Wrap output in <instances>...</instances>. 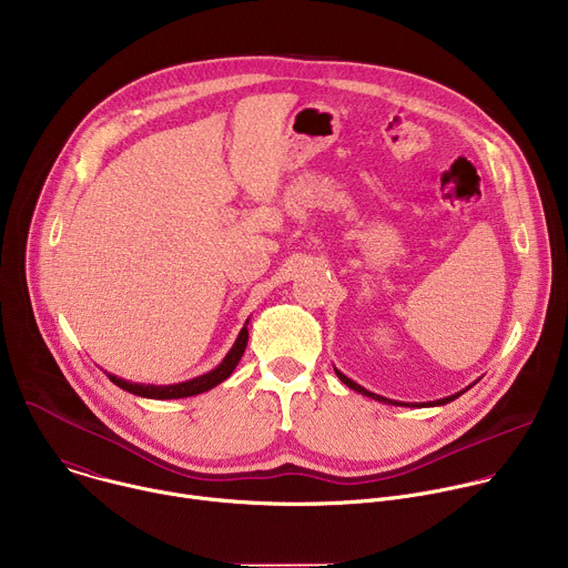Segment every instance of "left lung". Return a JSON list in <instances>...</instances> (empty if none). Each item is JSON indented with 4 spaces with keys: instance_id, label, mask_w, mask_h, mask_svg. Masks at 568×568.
I'll use <instances>...</instances> for the list:
<instances>
[{
    "instance_id": "obj_1",
    "label": "left lung",
    "mask_w": 568,
    "mask_h": 568,
    "mask_svg": "<svg viewBox=\"0 0 568 568\" xmlns=\"http://www.w3.org/2000/svg\"><path fill=\"white\" fill-rule=\"evenodd\" d=\"M335 373H337V377H339L348 388H353V390H357V393H362V395H366V397H373V399H377V402L393 404V407H418V409H420V407H443V404H447V402L460 397L469 386H474V384H469V386H465L463 390H458V393H454V395H447V397H440V399H432V402H397V399H388V397H384V395H377V393L364 388L362 384H357V382H353L351 377H346L339 368H335Z\"/></svg>"
}]
</instances>
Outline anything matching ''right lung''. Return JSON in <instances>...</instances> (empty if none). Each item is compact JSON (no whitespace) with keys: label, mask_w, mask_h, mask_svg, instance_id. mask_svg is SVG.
<instances>
[{"label":"right lung","mask_w":568,"mask_h":568,"mask_svg":"<svg viewBox=\"0 0 568 568\" xmlns=\"http://www.w3.org/2000/svg\"><path fill=\"white\" fill-rule=\"evenodd\" d=\"M250 318L245 321V326H242V331L237 333L231 351L224 355V359L209 373L204 375H197L193 379H186V382H180V384H139V382H130V379H123V377H116L112 373H108L110 382H114L119 388L128 390V393H134L139 397H150V399H180V397H191V395H200L204 390H211L213 386L222 384L237 366L240 357L245 355V348H247V339H250Z\"/></svg>","instance_id":"right-lung-1"}]
</instances>
